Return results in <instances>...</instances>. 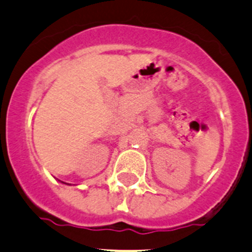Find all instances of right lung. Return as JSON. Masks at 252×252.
Segmentation results:
<instances>
[{
	"label": "right lung",
	"instance_id": "add662e5",
	"mask_svg": "<svg viewBox=\"0 0 252 252\" xmlns=\"http://www.w3.org/2000/svg\"><path fill=\"white\" fill-rule=\"evenodd\" d=\"M62 183H64V182H62Z\"/></svg>",
	"mask_w": 252,
	"mask_h": 252
}]
</instances>
